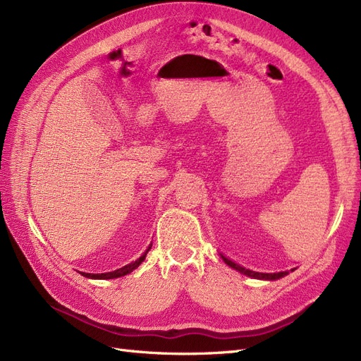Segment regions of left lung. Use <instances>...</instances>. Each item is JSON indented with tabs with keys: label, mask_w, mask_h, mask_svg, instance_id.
<instances>
[{
	"label": "left lung",
	"mask_w": 361,
	"mask_h": 361,
	"mask_svg": "<svg viewBox=\"0 0 361 361\" xmlns=\"http://www.w3.org/2000/svg\"><path fill=\"white\" fill-rule=\"evenodd\" d=\"M221 259L226 262V264H227L228 267H232L233 269L239 271V272H241V274H245V276L253 277V279H259V280H279V279H281V277H285V276L289 274L288 271L271 272V274H265V272H256V271H251V269H247V268H244V267H241V265H238V264H235L233 260H231V259L226 257V256H221ZM292 271H293V269H292Z\"/></svg>",
	"instance_id": "1"
}]
</instances>
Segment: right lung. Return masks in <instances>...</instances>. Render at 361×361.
<instances>
[{"label":"right lung","instance_id":"1","mask_svg":"<svg viewBox=\"0 0 361 361\" xmlns=\"http://www.w3.org/2000/svg\"><path fill=\"white\" fill-rule=\"evenodd\" d=\"M150 247H152V244H150ZM150 247L145 251L143 256H141L140 259H137L135 262H133V264L125 265V267L118 268V269H116V271H111V272H102V274H89V272H81V274H82L84 277H87V279H99V280H110V279H117V277L126 276V274H129V272H133L135 268H138V267H140L141 262H143V260L146 259V255H147V251L150 250Z\"/></svg>","mask_w":361,"mask_h":361}]
</instances>
